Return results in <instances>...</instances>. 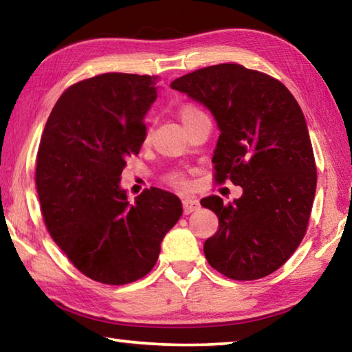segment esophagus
I'll return each instance as SVG.
<instances>
[{"label": "esophagus", "instance_id": "esophagus-1", "mask_svg": "<svg viewBox=\"0 0 352 352\" xmlns=\"http://www.w3.org/2000/svg\"><path fill=\"white\" fill-rule=\"evenodd\" d=\"M199 208H200V204L197 199H194V197L183 199V212L184 214H190V212L197 211Z\"/></svg>", "mask_w": 352, "mask_h": 352}]
</instances>
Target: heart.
Instances as JSON below:
<instances>
[{"instance_id": "heart-1", "label": "heart", "mask_w": 352, "mask_h": 352, "mask_svg": "<svg viewBox=\"0 0 352 352\" xmlns=\"http://www.w3.org/2000/svg\"><path fill=\"white\" fill-rule=\"evenodd\" d=\"M200 115H205V113L201 111L195 104H183L180 107V119L183 121V124H188L189 121H192L194 118H197ZM147 138H148V133H147ZM164 182L170 184L172 188H177V189L188 188V178L183 172H170V174L164 177Z\"/></svg>"}]
</instances>
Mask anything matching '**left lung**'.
<instances>
[{
	"label": "left lung",
	"instance_id": "1",
	"mask_svg": "<svg viewBox=\"0 0 352 352\" xmlns=\"http://www.w3.org/2000/svg\"><path fill=\"white\" fill-rule=\"evenodd\" d=\"M170 87L212 111L220 129L214 180L243 189L233 204L219 195L200 200L219 217L204 247L208 264L236 281L270 275L305 237L317 188L300 105L284 83L239 63L192 71Z\"/></svg>",
	"mask_w": 352,
	"mask_h": 352
}]
</instances>
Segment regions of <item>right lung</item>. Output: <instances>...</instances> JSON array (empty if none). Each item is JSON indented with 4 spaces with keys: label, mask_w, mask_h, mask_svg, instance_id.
<instances>
[{
    "label": "right lung",
    "mask_w": 352,
    "mask_h": 352,
    "mask_svg": "<svg viewBox=\"0 0 352 352\" xmlns=\"http://www.w3.org/2000/svg\"><path fill=\"white\" fill-rule=\"evenodd\" d=\"M158 76L105 73L65 90L40 140L35 168L47 233L93 281H138L157 264L164 234L182 217L177 195L151 188L129 204L119 180L146 138Z\"/></svg>",
    "instance_id": "right-lung-1"
}]
</instances>
